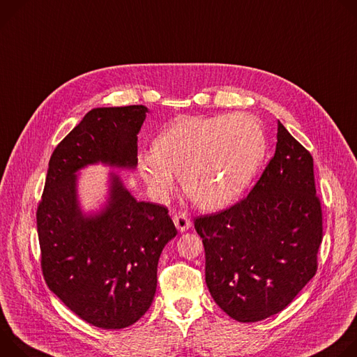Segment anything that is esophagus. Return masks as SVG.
<instances>
[{"label": "esophagus", "mask_w": 357, "mask_h": 357, "mask_svg": "<svg viewBox=\"0 0 357 357\" xmlns=\"http://www.w3.org/2000/svg\"><path fill=\"white\" fill-rule=\"evenodd\" d=\"M177 229H180L181 232L183 231H187L190 227H191V221H190V217L185 214V213H178L174 215L173 218Z\"/></svg>", "instance_id": "34e87169"}]
</instances>
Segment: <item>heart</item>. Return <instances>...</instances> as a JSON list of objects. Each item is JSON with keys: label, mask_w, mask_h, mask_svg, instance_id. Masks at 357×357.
Returning a JSON list of instances; mask_svg holds the SVG:
<instances>
[{"label": "heart", "mask_w": 357, "mask_h": 357, "mask_svg": "<svg viewBox=\"0 0 357 357\" xmlns=\"http://www.w3.org/2000/svg\"><path fill=\"white\" fill-rule=\"evenodd\" d=\"M153 154L139 158L150 191L166 197L178 174L188 199L203 210H221L250 188L266 153V136L248 113L187 117L158 135Z\"/></svg>", "instance_id": "obj_1"}]
</instances>
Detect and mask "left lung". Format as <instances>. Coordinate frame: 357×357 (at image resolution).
<instances>
[{
    "label": "left lung",
    "instance_id": "obj_1",
    "mask_svg": "<svg viewBox=\"0 0 357 357\" xmlns=\"http://www.w3.org/2000/svg\"><path fill=\"white\" fill-rule=\"evenodd\" d=\"M276 150L250 194L194 218L206 251V284L238 322L285 309L318 271L322 206L310 153L278 122Z\"/></svg>",
    "mask_w": 357,
    "mask_h": 357
}]
</instances>
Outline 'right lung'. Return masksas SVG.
<instances>
[{
    "label": "right lung",
    "instance_id": "right-lung-1",
    "mask_svg": "<svg viewBox=\"0 0 357 357\" xmlns=\"http://www.w3.org/2000/svg\"><path fill=\"white\" fill-rule=\"evenodd\" d=\"M143 105L96 107L55 147L36 210L41 268L48 288L85 322L123 329L150 307L157 264L177 229L165 206L136 202L112 174L110 197L85 217L76 199V172L98 162L133 169Z\"/></svg>",
    "mask_w": 357,
    "mask_h": 357
}]
</instances>
